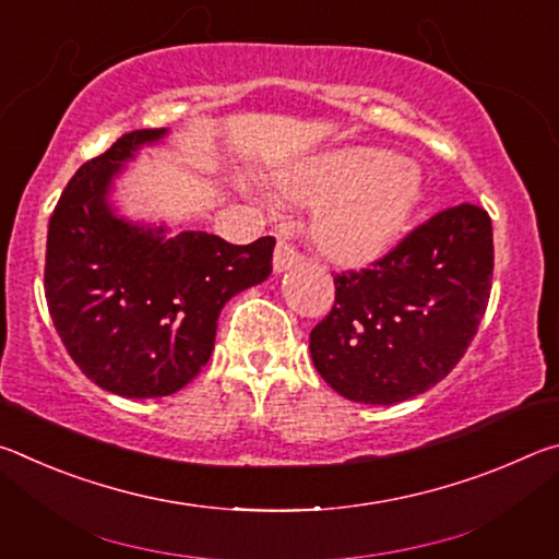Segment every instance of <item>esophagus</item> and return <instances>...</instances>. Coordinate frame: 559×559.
<instances>
[{
    "label": "esophagus",
    "mask_w": 559,
    "mask_h": 559,
    "mask_svg": "<svg viewBox=\"0 0 559 559\" xmlns=\"http://www.w3.org/2000/svg\"><path fill=\"white\" fill-rule=\"evenodd\" d=\"M300 261H302V257H300L298 246L290 243L286 236H283V239H278L276 251H273V271L283 273V271H288L293 266H298Z\"/></svg>",
    "instance_id": "obj_1"
}]
</instances>
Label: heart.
I'll return each mask as SVG.
<instances>
[{
	"label": "heart",
	"mask_w": 559,
	"mask_h": 559,
	"mask_svg": "<svg viewBox=\"0 0 559 559\" xmlns=\"http://www.w3.org/2000/svg\"><path fill=\"white\" fill-rule=\"evenodd\" d=\"M286 192L298 202L328 206L318 224L320 243L345 263H365L390 251L421 200L414 169L377 150L320 157L288 179Z\"/></svg>",
	"instance_id": "obj_1"
}]
</instances>
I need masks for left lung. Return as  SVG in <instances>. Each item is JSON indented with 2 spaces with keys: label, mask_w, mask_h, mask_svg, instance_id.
I'll use <instances>...</instances> for the list:
<instances>
[{
  "label": "left lung",
  "mask_w": 559,
  "mask_h": 559,
  "mask_svg": "<svg viewBox=\"0 0 559 559\" xmlns=\"http://www.w3.org/2000/svg\"><path fill=\"white\" fill-rule=\"evenodd\" d=\"M493 281L484 206L441 210L367 269L335 273V302L310 330L320 377L345 400L394 404L427 392L466 355Z\"/></svg>",
  "instance_id": "1"
}]
</instances>
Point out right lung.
I'll list each match as a JSON object with an SVG mask.
<instances>
[{"label":"right lung","mask_w":559,"mask_h":559,"mask_svg":"<svg viewBox=\"0 0 559 559\" xmlns=\"http://www.w3.org/2000/svg\"><path fill=\"white\" fill-rule=\"evenodd\" d=\"M165 130H132L79 167L46 236V306L66 353L103 390L167 396L210 359L216 318L273 271V236L236 246L206 231L143 229L112 216L110 179Z\"/></svg>","instance_id":"1"}]
</instances>
